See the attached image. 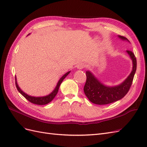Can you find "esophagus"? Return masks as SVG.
I'll list each match as a JSON object with an SVG mask.
<instances>
[{
    "label": "esophagus",
    "instance_id": "1",
    "mask_svg": "<svg viewBox=\"0 0 147 147\" xmlns=\"http://www.w3.org/2000/svg\"><path fill=\"white\" fill-rule=\"evenodd\" d=\"M86 67V64L83 63H80L77 65V67L78 69H84Z\"/></svg>",
    "mask_w": 147,
    "mask_h": 147
}]
</instances>
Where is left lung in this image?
Wrapping results in <instances>:
<instances>
[{
  "mask_svg": "<svg viewBox=\"0 0 147 147\" xmlns=\"http://www.w3.org/2000/svg\"><path fill=\"white\" fill-rule=\"evenodd\" d=\"M118 37L122 40H127L123 36L119 35ZM126 52L132 61V70L125 80L119 85L112 87L107 86L101 83L90 71L86 72V81L83 90L88 99L93 104L97 105L111 104L122 99L128 92L136 71L137 60L132 51L127 50Z\"/></svg>",
  "mask_w": 147,
  "mask_h": 147,
  "instance_id": "left-lung-1",
  "label": "left lung"
}]
</instances>
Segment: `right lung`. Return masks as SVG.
Returning a JSON list of instances; mask_svg holds the SVG:
<instances>
[{
	"mask_svg": "<svg viewBox=\"0 0 147 147\" xmlns=\"http://www.w3.org/2000/svg\"><path fill=\"white\" fill-rule=\"evenodd\" d=\"M69 73H70V71L68 72H67L65 75H64L63 76L60 78L58 83H57V86H56L55 89L53 91V92L51 93H50V94L48 95V96H43V97H33V96H30L28 95L27 94H26L25 92H24L23 91L21 90L20 87L18 86V85L16 77H15V82H16L15 84H16V86L18 91L21 93V94L25 97L26 99L29 100V102H30L31 103L34 104H37V105H45V104L50 103V102L53 99L55 98V97L57 94V92H58L59 88V86L61 85V83L63 82V81L64 80V79L67 76Z\"/></svg>",
	"mask_w": 147,
	"mask_h": 147,
	"instance_id": "1",
	"label": "right lung"
}]
</instances>
